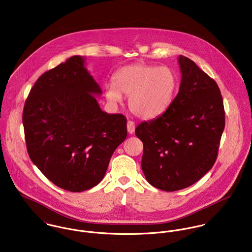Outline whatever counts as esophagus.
Returning a JSON list of instances; mask_svg holds the SVG:
<instances>
[{
  "label": "esophagus",
  "mask_w": 252,
  "mask_h": 252,
  "mask_svg": "<svg viewBox=\"0 0 252 252\" xmlns=\"http://www.w3.org/2000/svg\"><path fill=\"white\" fill-rule=\"evenodd\" d=\"M126 127H127V132L129 134H132L135 131V124H134V122L128 121L127 125H126Z\"/></svg>",
  "instance_id": "34e87169"
}]
</instances>
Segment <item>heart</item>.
<instances>
[{
  "instance_id": "obj_1",
  "label": "heart",
  "mask_w": 252,
  "mask_h": 252,
  "mask_svg": "<svg viewBox=\"0 0 252 252\" xmlns=\"http://www.w3.org/2000/svg\"><path fill=\"white\" fill-rule=\"evenodd\" d=\"M177 79L172 69L136 63L119 69L113 83L105 85V97L110 102L128 97L130 111L141 119H154L171 106Z\"/></svg>"
}]
</instances>
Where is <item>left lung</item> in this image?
Returning <instances> with one entry per match:
<instances>
[{"label":"left lung","instance_id":"left-lung-1","mask_svg":"<svg viewBox=\"0 0 252 252\" xmlns=\"http://www.w3.org/2000/svg\"><path fill=\"white\" fill-rule=\"evenodd\" d=\"M178 64L181 81L171 106L135 129L146 179L166 192L187 188L210 171L225 125L216 81L186 57L179 56Z\"/></svg>","mask_w":252,"mask_h":252}]
</instances>
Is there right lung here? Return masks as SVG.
Here are the masks:
<instances>
[{"instance_id": "1", "label": "right lung", "mask_w": 252, "mask_h": 252, "mask_svg": "<svg viewBox=\"0 0 252 252\" xmlns=\"http://www.w3.org/2000/svg\"><path fill=\"white\" fill-rule=\"evenodd\" d=\"M101 89L74 56L44 73L23 111L28 154L49 180L70 192L93 188L127 135L126 119L102 111Z\"/></svg>"}]
</instances>
